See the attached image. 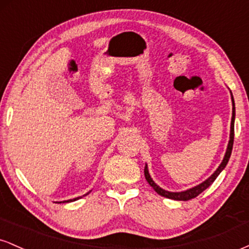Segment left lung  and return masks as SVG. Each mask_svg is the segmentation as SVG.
<instances>
[{
  "instance_id": "left-lung-1",
  "label": "left lung",
  "mask_w": 249,
  "mask_h": 249,
  "mask_svg": "<svg viewBox=\"0 0 249 249\" xmlns=\"http://www.w3.org/2000/svg\"><path fill=\"white\" fill-rule=\"evenodd\" d=\"M232 101H233V113H232V122H231V136H230V142H228V146H227V151H226V154H225V158L224 160H222L221 164H220V166L216 168V171L214 172L212 176L210 177L207 180H205L202 184L198 185V186L193 187V188H190V190L187 191H184V192H168V191H165L162 190L158 186V185L156 184V182L153 181L152 178L150 177V174H148V170H147V166H145L144 168V174H145V179L147 180V182L150 184V186L153 187V190L156 191L157 193L159 194V196H165V198H168V199H173V200H182V201H186V200H190V199H193L196 198V196H198L200 193L204 192L205 190L208 186H211V185L213 184L214 180L216 179V177L219 176L220 172H221L222 170L226 167V165H227L228 160H230V157L231 154H232V148H233V142H234V118H235V107H234V99H233V96H232Z\"/></svg>"
}]
</instances>
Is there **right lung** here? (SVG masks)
I'll use <instances>...</instances> for the list:
<instances>
[{
  "label": "right lung",
  "mask_w": 249,
  "mask_h": 249,
  "mask_svg": "<svg viewBox=\"0 0 249 249\" xmlns=\"http://www.w3.org/2000/svg\"><path fill=\"white\" fill-rule=\"evenodd\" d=\"M85 196H87V194H85ZM77 199H79V198H76V199H70V200H67V201H63V202H70V201H75V200H77Z\"/></svg>",
  "instance_id": "1"
}]
</instances>
